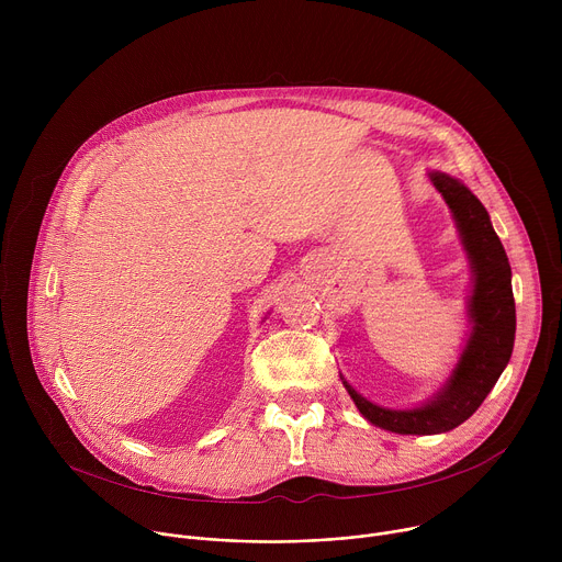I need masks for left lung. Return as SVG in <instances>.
I'll list each match as a JSON object with an SVG mask.
<instances>
[{
	"mask_svg": "<svg viewBox=\"0 0 562 562\" xmlns=\"http://www.w3.org/2000/svg\"><path fill=\"white\" fill-rule=\"evenodd\" d=\"M427 176L453 215L471 267V291L467 295L469 338L442 386L427 403L412 409H389L371 403L340 373L364 420L403 436L445 434L471 418L505 371L516 338L512 267L487 209L460 180L440 171H429Z\"/></svg>",
	"mask_w": 562,
	"mask_h": 562,
	"instance_id": "8db88e82",
	"label": "left lung"
}]
</instances>
